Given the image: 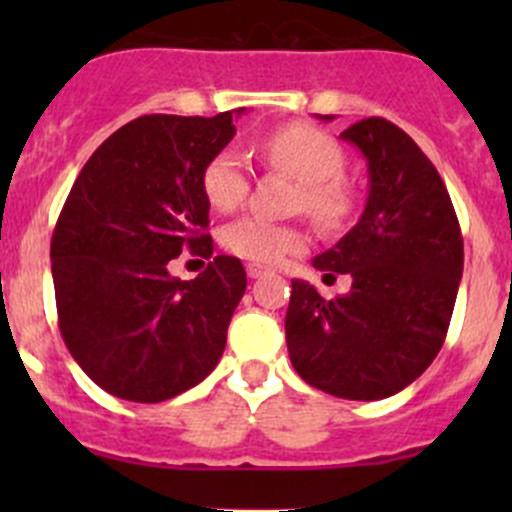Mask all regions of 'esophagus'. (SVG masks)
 <instances>
[{
    "label": "esophagus",
    "mask_w": 512,
    "mask_h": 512,
    "mask_svg": "<svg viewBox=\"0 0 512 512\" xmlns=\"http://www.w3.org/2000/svg\"><path fill=\"white\" fill-rule=\"evenodd\" d=\"M247 275H250L252 280H257V277L270 275V267H262V265H247Z\"/></svg>",
    "instance_id": "esophagus-1"
}]
</instances>
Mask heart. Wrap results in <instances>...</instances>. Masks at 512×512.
I'll return each mask as SVG.
<instances>
[{"label": "heart", "mask_w": 512, "mask_h": 512, "mask_svg": "<svg viewBox=\"0 0 512 512\" xmlns=\"http://www.w3.org/2000/svg\"><path fill=\"white\" fill-rule=\"evenodd\" d=\"M257 156L270 168L292 175L299 183L297 208L322 227H339L352 210V188L342 178V146L322 128L289 123L255 143ZM250 190V170L235 148H223L203 168V193L220 213L240 208ZM225 250L257 265H277L307 247V232L297 225L272 223L260 215H242L220 232Z\"/></svg>", "instance_id": "heart-1"}]
</instances>
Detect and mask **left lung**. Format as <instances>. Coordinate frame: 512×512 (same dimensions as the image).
Here are the masks:
<instances>
[{"label": "left lung", "instance_id": "left-lung-1", "mask_svg": "<svg viewBox=\"0 0 512 512\" xmlns=\"http://www.w3.org/2000/svg\"><path fill=\"white\" fill-rule=\"evenodd\" d=\"M342 138L364 153L369 198L359 223L312 265L352 275V289L324 299L292 280L287 349L314 389L379 401L441 352L463 275V235L441 175L409 133L371 116Z\"/></svg>", "mask_w": 512, "mask_h": 512}]
</instances>
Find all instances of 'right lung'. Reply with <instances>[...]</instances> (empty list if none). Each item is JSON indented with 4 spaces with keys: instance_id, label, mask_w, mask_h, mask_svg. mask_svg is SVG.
Segmentation results:
<instances>
[{
    "instance_id": "obj_1",
    "label": "right lung",
    "mask_w": 512,
    "mask_h": 512,
    "mask_svg": "<svg viewBox=\"0 0 512 512\" xmlns=\"http://www.w3.org/2000/svg\"><path fill=\"white\" fill-rule=\"evenodd\" d=\"M245 108L151 113L86 160L51 235L56 314L76 364L108 394L158 404L218 366L247 287L237 257H213L203 168ZM180 251L210 259L195 281L170 278Z\"/></svg>"
}]
</instances>
